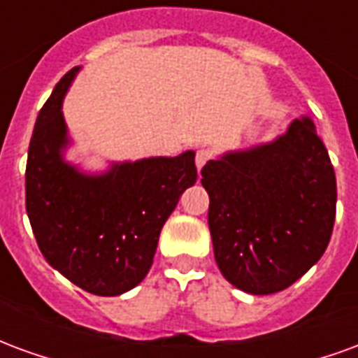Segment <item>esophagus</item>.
<instances>
[{
  "instance_id": "esophagus-1",
  "label": "esophagus",
  "mask_w": 358,
  "mask_h": 358,
  "mask_svg": "<svg viewBox=\"0 0 358 358\" xmlns=\"http://www.w3.org/2000/svg\"><path fill=\"white\" fill-rule=\"evenodd\" d=\"M207 161H209V151H207V149H199V151L195 153V164H197V169L201 171Z\"/></svg>"
}]
</instances>
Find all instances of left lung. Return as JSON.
<instances>
[{"label":"left lung","instance_id":"obj_1","mask_svg":"<svg viewBox=\"0 0 358 358\" xmlns=\"http://www.w3.org/2000/svg\"><path fill=\"white\" fill-rule=\"evenodd\" d=\"M201 176L215 261L238 289L282 292L324 255L338 189L310 117L293 118L274 140L210 159Z\"/></svg>","mask_w":358,"mask_h":358}]
</instances>
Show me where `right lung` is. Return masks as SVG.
I'll return each mask as SVG.
<instances>
[{
  "instance_id": "right-lung-1",
  "label": "right lung",
  "mask_w": 358,
  "mask_h": 358,
  "mask_svg": "<svg viewBox=\"0 0 358 358\" xmlns=\"http://www.w3.org/2000/svg\"><path fill=\"white\" fill-rule=\"evenodd\" d=\"M80 66L59 80L28 148L27 213L45 261L84 292L115 297L148 276L159 234L197 180L195 151L84 172L69 163L63 99Z\"/></svg>"
}]
</instances>
